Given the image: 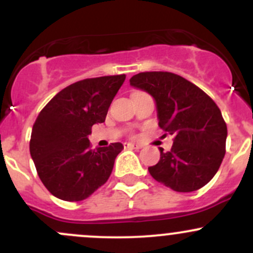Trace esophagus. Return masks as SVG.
<instances>
[{
    "label": "esophagus",
    "instance_id": "1",
    "mask_svg": "<svg viewBox=\"0 0 253 253\" xmlns=\"http://www.w3.org/2000/svg\"><path fill=\"white\" fill-rule=\"evenodd\" d=\"M124 147L126 148V149H141L142 145L137 144V143H125Z\"/></svg>",
    "mask_w": 253,
    "mask_h": 253
}]
</instances>
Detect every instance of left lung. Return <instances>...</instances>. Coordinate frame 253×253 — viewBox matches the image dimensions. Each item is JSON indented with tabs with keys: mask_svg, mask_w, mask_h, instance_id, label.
<instances>
[{
	"mask_svg": "<svg viewBox=\"0 0 253 253\" xmlns=\"http://www.w3.org/2000/svg\"><path fill=\"white\" fill-rule=\"evenodd\" d=\"M131 85L155 99L159 127L174 136L169 152L160 150L158 164L148 168L158 182L176 192H192L216 174L228 136L220 109L190 81L171 72H141Z\"/></svg>",
	"mask_w": 253,
	"mask_h": 253,
	"instance_id": "1",
	"label": "left lung"
}]
</instances>
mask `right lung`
I'll list each match as a JSON object with an SVG mask.
<instances>
[{"label": "right lung", "instance_id": "obj_1", "mask_svg": "<svg viewBox=\"0 0 253 253\" xmlns=\"http://www.w3.org/2000/svg\"><path fill=\"white\" fill-rule=\"evenodd\" d=\"M126 76L78 81L56 94L40 111L30 137V155L48 192L60 200L88 198L110 177L121 143L91 149L88 134L105 121Z\"/></svg>", "mask_w": 253, "mask_h": 253}]
</instances>
